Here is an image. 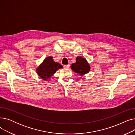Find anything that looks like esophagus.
<instances>
[{
  "mask_svg": "<svg viewBox=\"0 0 135 135\" xmlns=\"http://www.w3.org/2000/svg\"><path fill=\"white\" fill-rule=\"evenodd\" d=\"M70 67L69 65H63V67L65 68H68Z\"/></svg>",
  "mask_w": 135,
  "mask_h": 135,
  "instance_id": "obj_1",
  "label": "esophagus"
}]
</instances>
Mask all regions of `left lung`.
Wrapping results in <instances>:
<instances>
[{"label":"left lung","instance_id":"left-lung-1","mask_svg":"<svg viewBox=\"0 0 135 135\" xmlns=\"http://www.w3.org/2000/svg\"><path fill=\"white\" fill-rule=\"evenodd\" d=\"M70 68L74 72L79 74L80 75L88 73L90 69V67L87 61L85 59L81 57L80 56L77 57L76 62L73 63Z\"/></svg>","mask_w":135,"mask_h":135}]
</instances>
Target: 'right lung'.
Returning a JSON list of instances; mask_svg holds the SVG:
<instances>
[{"instance_id":"1","label":"right lung","mask_w":135,"mask_h":135,"mask_svg":"<svg viewBox=\"0 0 135 135\" xmlns=\"http://www.w3.org/2000/svg\"><path fill=\"white\" fill-rule=\"evenodd\" d=\"M62 66L61 64L55 62L51 56L47 57L41 63V65L37 68V72L38 74L44 80L49 79L56 70L62 68Z\"/></svg>"}]
</instances>
